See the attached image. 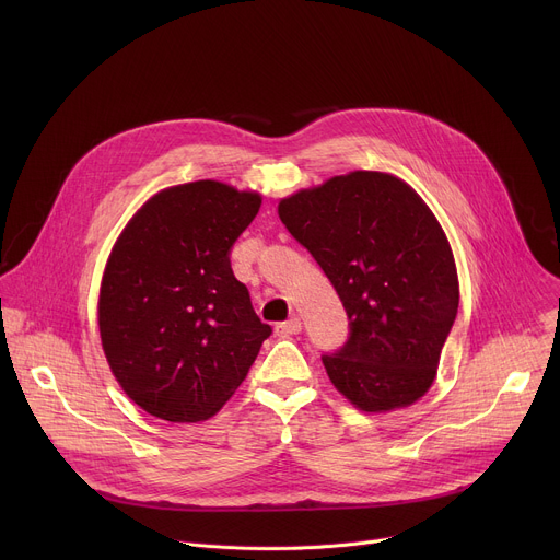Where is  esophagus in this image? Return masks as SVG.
<instances>
[{"mask_svg": "<svg viewBox=\"0 0 560 560\" xmlns=\"http://www.w3.org/2000/svg\"><path fill=\"white\" fill-rule=\"evenodd\" d=\"M275 332H277V337H292V335H299V332H301V318H299V316H292V318H288V322L277 324V326H275Z\"/></svg>", "mask_w": 560, "mask_h": 560, "instance_id": "obj_1", "label": "esophagus"}]
</instances>
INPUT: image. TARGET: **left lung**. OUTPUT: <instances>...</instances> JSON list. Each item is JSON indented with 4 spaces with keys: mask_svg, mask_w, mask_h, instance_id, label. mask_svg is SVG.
Returning a JSON list of instances; mask_svg holds the SVG:
<instances>
[{
    "mask_svg": "<svg viewBox=\"0 0 560 560\" xmlns=\"http://www.w3.org/2000/svg\"><path fill=\"white\" fill-rule=\"evenodd\" d=\"M279 217L348 314L346 343L322 354L335 387L365 412L415 404L458 312L454 257L430 208L401 179L357 171L283 199Z\"/></svg>",
    "mask_w": 560,
    "mask_h": 560,
    "instance_id": "1",
    "label": "left lung"
}]
</instances>
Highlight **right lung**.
<instances>
[{
	"instance_id": "obj_1",
	"label": "right lung",
	"mask_w": 560,
	"mask_h": 560,
	"mask_svg": "<svg viewBox=\"0 0 560 560\" xmlns=\"http://www.w3.org/2000/svg\"><path fill=\"white\" fill-rule=\"evenodd\" d=\"M259 208L257 192L184 184L154 195L117 238L100 294L102 346L148 415L173 423L212 417L272 335L230 266Z\"/></svg>"
}]
</instances>
